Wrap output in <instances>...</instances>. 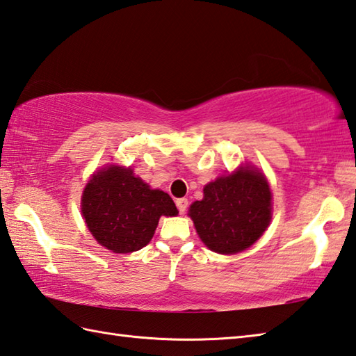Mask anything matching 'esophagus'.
Wrapping results in <instances>:
<instances>
[{
  "mask_svg": "<svg viewBox=\"0 0 356 356\" xmlns=\"http://www.w3.org/2000/svg\"><path fill=\"white\" fill-rule=\"evenodd\" d=\"M176 207H177L180 214H185V211H186V208H188V199H185V197L177 199V200H176Z\"/></svg>",
  "mask_w": 356,
  "mask_h": 356,
  "instance_id": "34e87169",
  "label": "esophagus"
}]
</instances>
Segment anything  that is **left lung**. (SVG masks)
<instances>
[{
	"label": "left lung",
	"instance_id": "left-lung-1",
	"mask_svg": "<svg viewBox=\"0 0 356 356\" xmlns=\"http://www.w3.org/2000/svg\"><path fill=\"white\" fill-rule=\"evenodd\" d=\"M200 240L217 254L251 248L270 223L272 194L266 177L251 165L209 182L188 211Z\"/></svg>",
	"mask_w": 356,
	"mask_h": 356
}]
</instances>
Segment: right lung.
<instances>
[{"label": "right lung", "mask_w": 356, "mask_h": 356, "mask_svg": "<svg viewBox=\"0 0 356 356\" xmlns=\"http://www.w3.org/2000/svg\"><path fill=\"white\" fill-rule=\"evenodd\" d=\"M81 211L97 243L116 254L139 251L153 238L159 218L179 214L168 194L151 190L131 168L119 165L93 174L82 193Z\"/></svg>", "instance_id": "add662e5"}]
</instances>
